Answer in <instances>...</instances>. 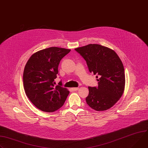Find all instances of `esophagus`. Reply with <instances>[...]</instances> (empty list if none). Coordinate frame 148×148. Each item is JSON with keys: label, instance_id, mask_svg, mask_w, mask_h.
I'll return each instance as SVG.
<instances>
[{"label": "esophagus", "instance_id": "1", "mask_svg": "<svg viewBox=\"0 0 148 148\" xmlns=\"http://www.w3.org/2000/svg\"><path fill=\"white\" fill-rule=\"evenodd\" d=\"M73 91H77L78 90H79V88L78 87H73L71 88Z\"/></svg>", "mask_w": 148, "mask_h": 148}]
</instances>
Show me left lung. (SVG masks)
<instances>
[{
    "mask_svg": "<svg viewBox=\"0 0 148 148\" xmlns=\"http://www.w3.org/2000/svg\"><path fill=\"white\" fill-rule=\"evenodd\" d=\"M86 61L89 71L97 75L98 87H88L87 104L97 111L108 110L122 96L125 86L124 66L112 49L99 44L75 48Z\"/></svg>",
    "mask_w": 148,
    "mask_h": 148,
    "instance_id": "obj_1",
    "label": "left lung"
}]
</instances>
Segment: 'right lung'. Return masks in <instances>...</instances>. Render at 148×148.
<instances>
[{
    "mask_svg": "<svg viewBox=\"0 0 148 148\" xmlns=\"http://www.w3.org/2000/svg\"><path fill=\"white\" fill-rule=\"evenodd\" d=\"M70 49L50 47L39 51L30 57L23 71V82L26 96L38 109L53 112L63 106L70 91L62 82L55 86L61 59Z\"/></svg>",
    "mask_w": 148,
    "mask_h": 148,
    "instance_id": "right-lung-1",
    "label": "right lung"
}]
</instances>
